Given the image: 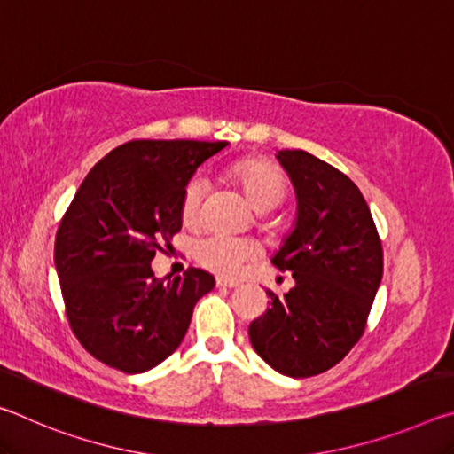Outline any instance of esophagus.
Wrapping results in <instances>:
<instances>
[{
  "label": "esophagus",
  "instance_id": "esophagus-1",
  "mask_svg": "<svg viewBox=\"0 0 454 454\" xmlns=\"http://www.w3.org/2000/svg\"><path fill=\"white\" fill-rule=\"evenodd\" d=\"M216 286L218 288H236V286H240V282L230 280V278H216Z\"/></svg>",
  "mask_w": 454,
  "mask_h": 454
}]
</instances>
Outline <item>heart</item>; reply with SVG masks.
<instances>
[{"instance_id": "obj_1", "label": "heart", "mask_w": 454, "mask_h": 454, "mask_svg": "<svg viewBox=\"0 0 454 454\" xmlns=\"http://www.w3.org/2000/svg\"><path fill=\"white\" fill-rule=\"evenodd\" d=\"M232 178L240 184L246 198L260 212L272 210L284 196V180L280 172L264 160L246 158L232 166ZM204 198V180L192 178L182 194V220L196 224ZM258 254L256 246L230 236H204L194 244V258L206 270L222 276H236Z\"/></svg>"}]
</instances>
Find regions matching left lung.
Instances as JSON below:
<instances>
[{"instance_id": "1", "label": "left lung", "mask_w": 454, "mask_h": 454, "mask_svg": "<svg viewBox=\"0 0 454 454\" xmlns=\"http://www.w3.org/2000/svg\"><path fill=\"white\" fill-rule=\"evenodd\" d=\"M296 190V224L272 258L294 288L250 322L254 350L274 371L306 379L360 340L382 278V244L364 196L347 174L304 150H280Z\"/></svg>"}]
</instances>
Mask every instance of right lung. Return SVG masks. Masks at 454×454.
<instances>
[{"label": "right lung", "mask_w": 454, "mask_h": 454, "mask_svg": "<svg viewBox=\"0 0 454 454\" xmlns=\"http://www.w3.org/2000/svg\"><path fill=\"white\" fill-rule=\"evenodd\" d=\"M228 142L132 140L91 168L56 234L66 314L91 356L145 372L180 347L214 276L188 268L156 278L150 262L182 228V194L198 166Z\"/></svg>", "instance_id": "1"}]
</instances>
